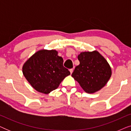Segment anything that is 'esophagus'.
Listing matches in <instances>:
<instances>
[{"label": "esophagus", "instance_id": "1", "mask_svg": "<svg viewBox=\"0 0 131 131\" xmlns=\"http://www.w3.org/2000/svg\"><path fill=\"white\" fill-rule=\"evenodd\" d=\"M70 73L71 74V73H73V69H70Z\"/></svg>", "mask_w": 131, "mask_h": 131}]
</instances>
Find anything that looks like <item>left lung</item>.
<instances>
[{
    "label": "left lung",
    "mask_w": 131,
    "mask_h": 131,
    "mask_svg": "<svg viewBox=\"0 0 131 131\" xmlns=\"http://www.w3.org/2000/svg\"><path fill=\"white\" fill-rule=\"evenodd\" d=\"M78 58L80 64L76 66L71 76L86 92L90 94L100 90L112 75L108 62L96 51L81 52Z\"/></svg>",
    "instance_id": "left-lung-1"
}]
</instances>
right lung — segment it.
<instances>
[{
    "label": "right lung",
    "mask_w": 131,
    "mask_h": 131,
    "mask_svg": "<svg viewBox=\"0 0 131 131\" xmlns=\"http://www.w3.org/2000/svg\"><path fill=\"white\" fill-rule=\"evenodd\" d=\"M23 74L34 89L49 94L59 86L62 80L70 74L63 66V59L55 50H40L25 62Z\"/></svg>",
    "instance_id": "add662e5"
}]
</instances>
